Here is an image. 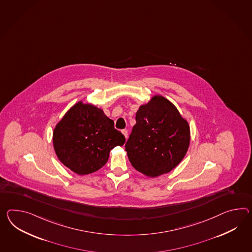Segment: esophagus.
<instances>
[{"label":"esophagus","instance_id":"obj_1","mask_svg":"<svg viewBox=\"0 0 252 252\" xmlns=\"http://www.w3.org/2000/svg\"><path fill=\"white\" fill-rule=\"evenodd\" d=\"M122 134L125 135L126 138H127V135H128V134H127V130H126V129L122 130Z\"/></svg>","mask_w":252,"mask_h":252}]
</instances>
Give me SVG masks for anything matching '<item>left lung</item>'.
Instances as JSON below:
<instances>
[{"label": "left lung", "instance_id": "left-lung-1", "mask_svg": "<svg viewBox=\"0 0 252 252\" xmlns=\"http://www.w3.org/2000/svg\"><path fill=\"white\" fill-rule=\"evenodd\" d=\"M126 144L129 161L137 171L157 178L174 169L184 158L190 143L188 121L162 95H154L135 114Z\"/></svg>", "mask_w": 252, "mask_h": 252}]
</instances>
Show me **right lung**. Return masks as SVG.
Segmentation results:
<instances>
[{
	"mask_svg": "<svg viewBox=\"0 0 252 252\" xmlns=\"http://www.w3.org/2000/svg\"><path fill=\"white\" fill-rule=\"evenodd\" d=\"M125 142L104 111L82 101L65 113L53 133L58 159L78 175L97 171L107 162L110 150Z\"/></svg>",
	"mask_w": 252,
	"mask_h": 252,
	"instance_id": "right-lung-1",
	"label": "right lung"
}]
</instances>
